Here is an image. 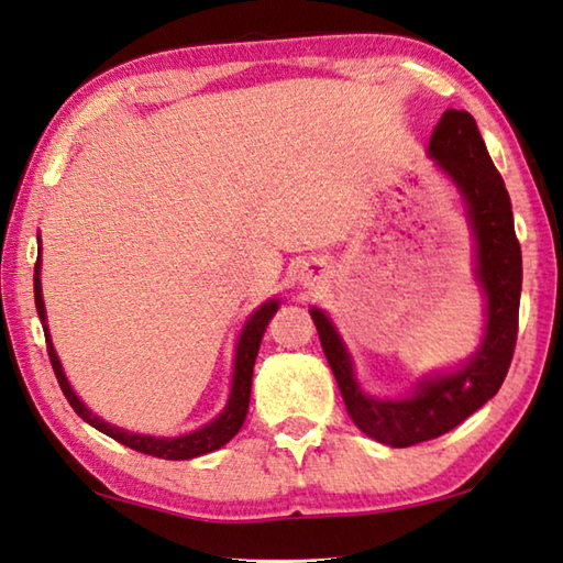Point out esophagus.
<instances>
[{
  "label": "esophagus",
  "instance_id": "obj_1",
  "mask_svg": "<svg viewBox=\"0 0 563 563\" xmlns=\"http://www.w3.org/2000/svg\"><path fill=\"white\" fill-rule=\"evenodd\" d=\"M327 278V268H324V263H308V265H302V271H300V285H305V288H314L317 283H322Z\"/></svg>",
  "mask_w": 563,
  "mask_h": 563
}]
</instances>
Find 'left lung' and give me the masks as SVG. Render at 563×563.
<instances>
[{
    "instance_id": "1",
    "label": "left lung",
    "mask_w": 563,
    "mask_h": 563,
    "mask_svg": "<svg viewBox=\"0 0 563 563\" xmlns=\"http://www.w3.org/2000/svg\"><path fill=\"white\" fill-rule=\"evenodd\" d=\"M428 157L460 191L475 241V283L485 295V327L473 356L448 372L421 376L406 396H372L356 379L354 360L334 322L324 310H310L346 413L362 433L391 448L433 441L485 406L503 386L517 342L522 251L512 201L475 118L465 110H445L428 142Z\"/></svg>"
}]
</instances>
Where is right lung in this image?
Wrapping results in <instances>:
<instances>
[{
	"label": "right lung",
	"instance_id": "right-lung-1",
	"mask_svg": "<svg viewBox=\"0 0 563 563\" xmlns=\"http://www.w3.org/2000/svg\"><path fill=\"white\" fill-rule=\"evenodd\" d=\"M34 298H36L38 320H41V324H44L48 360H51V366H54L58 386H60V391H64V396L68 398L70 408H74V411L84 418L88 426H93L100 433L110 435L112 441L128 445L137 453H145L152 457H165V460H191V457L213 453V451H219L221 445H227L231 438L241 431V426H243V421H246V413H249L253 366H255V356H258L263 332H265V327H268V322L273 320V314L280 308V300L271 298L268 302H263L261 308H255V312L249 317L246 324H243L239 342H236V356H233L231 391H229L223 411L207 426L197 428V431L181 433L175 438H165V435L132 433V431H128V428H120V426H112V423L103 421V418L90 411V408L80 401L74 388H70L66 374H64V366H60V360L54 350V342H51V332L46 324L44 295H41V239H38V258H36V268H34Z\"/></svg>",
	"mask_w": 563,
	"mask_h": 563
}]
</instances>
